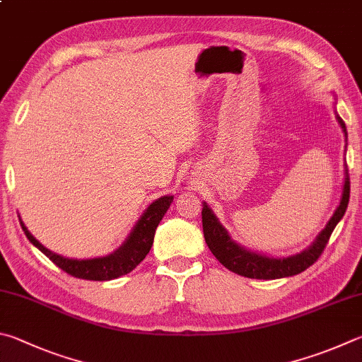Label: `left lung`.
I'll return each instance as SVG.
<instances>
[{
	"label": "left lung",
	"instance_id": "left-lung-1",
	"mask_svg": "<svg viewBox=\"0 0 362 362\" xmlns=\"http://www.w3.org/2000/svg\"><path fill=\"white\" fill-rule=\"evenodd\" d=\"M337 120L340 123L341 129L346 136V128L341 118L337 115ZM348 201H350V179H348V169H346V179L344 185V196H341L340 206L336 210L332 218L327 223L326 228L321 231L318 239L315 240V244L296 256H290V258L277 259V258H267V256H261L248 252V250L239 247L234 244L229 238L226 229L220 225V221L212 214V210L204 202L202 207V229H204V239L209 245L210 252L218 259L223 266L234 274L244 275L248 279H262V280H274L281 277H290V275L300 274L305 271L307 267H310L313 262H317L321 253L325 252V248L329 242L331 234L334 228L337 226L341 216H344L345 210L348 207Z\"/></svg>",
	"mask_w": 362,
	"mask_h": 362
}]
</instances>
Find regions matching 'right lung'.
<instances>
[{"mask_svg":"<svg viewBox=\"0 0 362 362\" xmlns=\"http://www.w3.org/2000/svg\"><path fill=\"white\" fill-rule=\"evenodd\" d=\"M173 199H174L173 196H164V198L155 201L152 206L146 210V214L142 215V218L137 221L134 231L131 233L128 240L124 242V244L118 248L115 253L104 256V258H93V259L63 258V256L55 255L54 252H50L49 248H45L42 244H39V242L28 233V229L25 228L22 221L21 225L31 244L41 250V252L47 256L54 264L63 269L64 272L72 275V277L83 279V280H95V281L112 280L131 272L144 258H146L147 253L150 252V248H152L156 226L160 225L164 214L168 212Z\"/></svg>","mask_w":362,"mask_h":362,"instance_id":"right-lung-1","label":"right lung"}]
</instances>
